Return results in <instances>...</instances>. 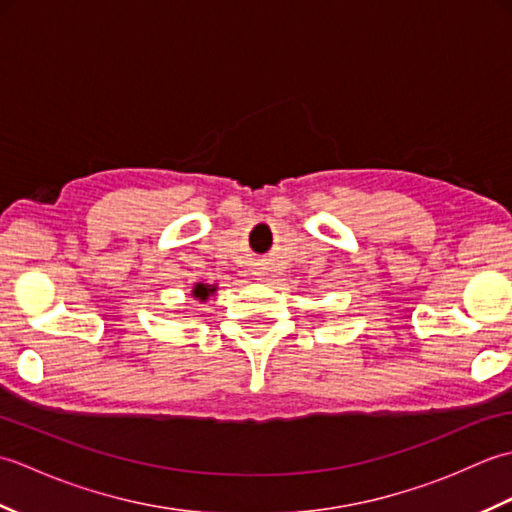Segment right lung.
Wrapping results in <instances>:
<instances>
[{
  "mask_svg": "<svg viewBox=\"0 0 512 512\" xmlns=\"http://www.w3.org/2000/svg\"><path fill=\"white\" fill-rule=\"evenodd\" d=\"M215 292V286H206V284H195L193 288V297L200 299V301H206Z\"/></svg>",
  "mask_w": 512,
  "mask_h": 512,
  "instance_id": "obj_1",
  "label": "right lung"
}]
</instances>
